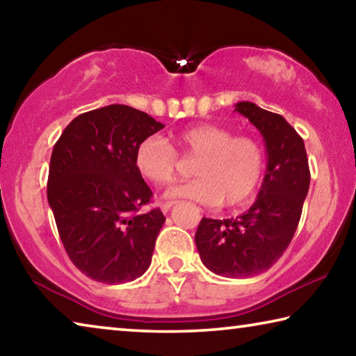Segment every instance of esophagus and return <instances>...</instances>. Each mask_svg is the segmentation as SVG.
I'll list each match as a JSON object with an SVG mask.
<instances>
[{"label":"esophagus","instance_id":"obj_1","mask_svg":"<svg viewBox=\"0 0 356 356\" xmlns=\"http://www.w3.org/2000/svg\"><path fill=\"white\" fill-rule=\"evenodd\" d=\"M173 205H175V202H173V200H168V202H164V203H162V205H161L162 213H167L168 209H170Z\"/></svg>","mask_w":356,"mask_h":356}]
</instances>
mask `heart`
<instances>
[{
  "instance_id": "1",
  "label": "heart",
  "mask_w": 356,
  "mask_h": 356,
  "mask_svg": "<svg viewBox=\"0 0 356 356\" xmlns=\"http://www.w3.org/2000/svg\"><path fill=\"white\" fill-rule=\"evenodd\" d=\"M175 145L184 157H197L192 167L195 179L173 186L168 199H189L202 205L240 207L257 194L264 181L266 156L259 140L235 136L229 127L202 123L177 132ZM134 164L147 181L172 183L179 168V156L162 137L151 136L137 145Z\"/></svg>"
}]
</instances>
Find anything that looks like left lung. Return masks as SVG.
I'll list each match as a JSON object with an SVG mask.
<instances>
[{
	"instance_id": "8db88e82",
	"label": "left lung",
	"mask_w": 356,
	"mask_h": 356,
	"mask_svg": "<svg viewBox=\"0 0 356 356\" xmlns=\"http://www.w3.org/2000/svg\"><path fill=\"white\" fill-rule=\"evenodd\" d=\"M235 112L246 116L265 138L264 183L254 205L238 218H203L195 246L209 271L224 277H252L275 265L292 241L311 172L305 142L284 116L254 102H238Z\"/></svg>"
}]
</instances>
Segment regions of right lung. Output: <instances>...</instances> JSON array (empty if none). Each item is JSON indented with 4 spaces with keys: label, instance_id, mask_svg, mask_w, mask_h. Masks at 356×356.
I'll return each instance as SVG.
<instances>
[{
    "label": "right lung",
    "instance_id": "obj_1",
    "mask_svg": "<svg viewBox=\"0 0 356 356\" xmlns=\"http://www.w3.org/2000/svg\"><path fill=\"white\" fill-rule=\"evenodd\" d=\"M162 127L113 104L74 118L51 151L47 199L69 259L92 281L123 284L148 270L165 218L159 208L138 213L153 192L134 154Z\"/></svg>",
    "mask_w": 356,
    "mask_h": 356
}]
</instances>
